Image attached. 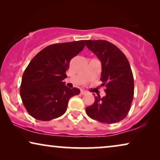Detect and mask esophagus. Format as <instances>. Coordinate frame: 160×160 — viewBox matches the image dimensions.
Segmentation results:
<instances>
[{"mask_svg":"<svg viewBox=\"0 0 160 160\" xmlns=\"http://www.w3.org/2000/svg\"><path fill=\"white\" fill-rule=\"evenodd\" d=\"M87 93V91H85V90H81V94H82V95H86Z\"/></svg>","mask_w":160,"mask_h":160,"instance_id":"34e87169","label":"esophagus"}]
</instances>
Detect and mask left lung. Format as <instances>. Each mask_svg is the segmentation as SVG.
<instances>
[{"mask_svg":"<svg viewBox=\"0 0 160 160\" xmlns=\"http://www.w3.org/2000/svg\"><path fill=\"white\" fill-rule=\"evenodd\" d=\"M88 49L101 62L100 80L106 87V96H95V102L86 108L91 119L105 124L122 121L130 111L134 95V78L124 54L105 40L85 41Z\"/></svg>","mask_w":160,"mask_h":160,"instance_id":"left-lung-1","label":"left lung"}]
</instances>
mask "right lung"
<instances>
[{
	"instance_id": "1",
	"label": "right lung",
	"mask_w": 160,
	"mask_h": 160,
	"mask_svg": "<svg viewBox=\"0 0 160 160\" xmlns=\"http://www.w3.org/2000/svg\"><path fill=\"white\" fill-rule=\"evenodd\" d=\"M84 40L54 43L39 52L24 72L20 96L26 110L36 119L50 121L64 114L69 99L80 93L70 89L63 80L67 77L71 59L82 51Z\"/></svg>"
}]
</instances>
